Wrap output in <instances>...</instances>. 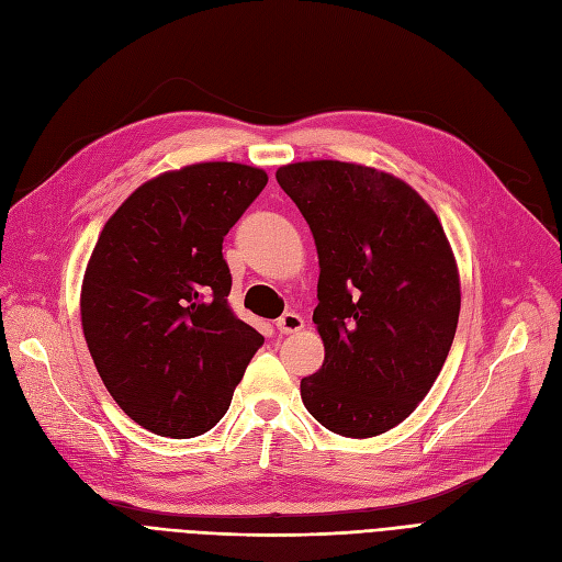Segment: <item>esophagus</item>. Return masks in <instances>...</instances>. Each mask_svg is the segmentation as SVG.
<instances>
[{
	"mask_svg": "<svg viewBox=\"0 0 562 562\" xmlns=\"http://www.w3.org/2000/svg\"><path fill=\"white\" fill-rule=\"evenodd\" d=\"M302 327H304V321H302V316L295 314V312H288V314H283V316L277 321V330H279L281 335L300 333Z\"/></svg>",
	"mask_w": 562,
	"mask_h": 562,
	"instance_id": "esophagus-1",
	"label": "esophagus"
}]
</instances>
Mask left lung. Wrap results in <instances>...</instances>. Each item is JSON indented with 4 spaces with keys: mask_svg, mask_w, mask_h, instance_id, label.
I'll list each match as a JSON object with an SVG mask.
<instances>
[{
    "mask_svg": "<svg viewBox=\"0 0 562 562\" xmlns=\"http://www.w3.org/2000/svg\"><path fill=\"white\" fill-rule=\"evenodd\" d=\"M318 250L323 367L300 383L323 428L376 437L428 395L451 351L460 283L435 211L372 167L314 160L277 171Z\"/></svg>",
    "mask_w": 562,
    "mask_h": 562,
    "instance_id": "8db88e82",
    "label": "left lung"
}]
</instances>
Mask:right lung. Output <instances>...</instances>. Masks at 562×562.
<instances>
[{
	"instance_id": "obj_1",
	"label": "right lung",
	"mask_w": 562,
	"mask_h": 562,
	"mask_svg": "<svg viewBox=\"0 0 562 562\" xmlns=\"http://www.w3.org/2000/svg\"><path fill=\"white\" fill-rule=\"evenodd\" d=\"M267 186L237 162H200L139 186L90 256L83 335L106 391L160 437L204 435L225 416L265 337L235 316L223 239Z\"/></svg>"
}]
</instances>
